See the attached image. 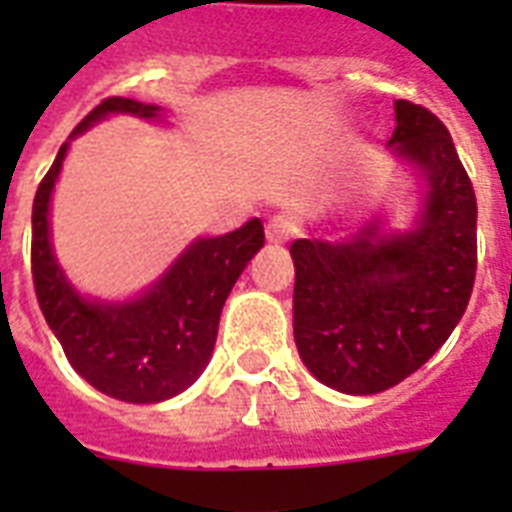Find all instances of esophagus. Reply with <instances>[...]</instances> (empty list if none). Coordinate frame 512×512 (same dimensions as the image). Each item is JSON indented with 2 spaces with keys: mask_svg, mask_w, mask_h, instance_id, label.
Listing matches in <instances>:
<instances>
[{
  "mask_svg": "<svg viewBox=\"0 0 512 512\" xmlns=\"http://www.w3.org/2000/svg\"><path fill=\"white\" fill-rule=\"evenodd\" d=\"M297 220L295 215H289V212H276V215L268 217V223H265V239L271 241V244H284L287 239H292L297 233Z\"/></svg>",
  "mask_w": 512,
  "mask_h": 512,
  "instance_id": "34e87169",
  "label": "esophagus"
}]
</instances>
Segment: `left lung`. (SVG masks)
<instances>
[{
  "label": "left lung",
  "mask_w": 512,
  "mask_h": 512,
  "mask_svg": "<svg viewBox=\"0 0 512 512\" xmlns=\"http://www.w3.org/2000/svg\"><path fill=\"white\" fill-rule=\"evenodd\" d=\"M390 143L428 180L420 225L350 244L297 239L295 342L324 385L369 396L417 372L452 335L476 281V193L436 114L396 100Z\"/></svg>",
  "instance_id": "1"
}]
</instances>
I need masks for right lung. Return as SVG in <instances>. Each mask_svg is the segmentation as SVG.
<instances>
[{"label":"right lung","mask_w":512,"mask_h":512,"mask_svg":"<svg viewBox=\"0 0 512 512\" xmlns=\"http://www.w3.org/2000/svg\"><path fill=\"white\" fill-rule=\"evenodd\" d=\"M106 114L154 119L159 106L130 98L100 100L76 124L71 138ZM66 151L68 143H63L36 188L31 212V276L39 308L71 366L92 388L130 404H156L177 396L212 356L225 297L265 244L263 223L255 217L239 231L199 239L151 292L132 303H87L71 289L50 247L47 209Z\"/></svg>","instance_id":"add662e5"}]
</instances>
